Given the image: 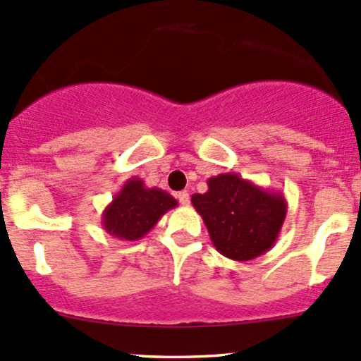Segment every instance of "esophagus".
Returning a JSON list of instances; mask_svg holds the SVG:
<instances>
[{"instance_id": "1", "label": "esophagus", "mask_w": 361, "mask_h": 361, "mask_svg": "<svg viewBox=\"0 0 361 361\" xmlns=\"http://www.w3.org/2000/svg\"><path fill=\"white\" fill-rule=\"evenodd\" d=\"M178 200H180L181 205H188L190 204L188 192H180V193H178Z\"/></svg>"}]
</instances>
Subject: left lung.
<instances>
[{
  "instance_id": "8db88e82",
  "label": "left lung",
  "mask_w": 361,
  "mask_h": 361,
  "mask_svg": "<svg viewBox=\"0 0 361 361\" xmlns=\"http://www.w3.org/2000/svg\"><path fill=\"white\" fill-rule=\"evenodd\" d=\"M207 187L205 193H193L192 204L216 250L238 262L271 250L286 219L283 193L265 190L236 173L209 178Z\"/></svg>"
}]
</instances>
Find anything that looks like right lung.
Masks as SVG:
<instances>
[{"instance_id":"1","label":"right lung","mask_w":361,"mask_h":361,"mask_svg":"<svg viewBox=\"0 0 361 361\" xmlns=\"http://www.w3.org/2000/svg\"><path fill=\"white\" fill-rule=\"evenodd\" d=\"M178 200L161 188H147L140 178H130L102 212V228L126 241L144 238Z\"/></svg>"}]
</instances>
